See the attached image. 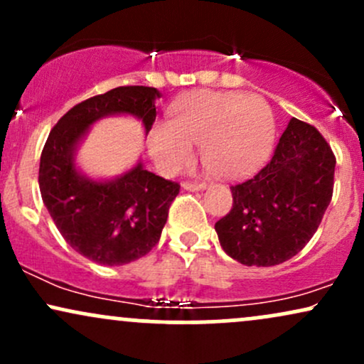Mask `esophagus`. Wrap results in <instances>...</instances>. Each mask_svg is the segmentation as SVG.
Segmentation results:
<instances>
[{"instance_id":"34e87169","label":"esophagus","mask_w":364,"mask_h":364,"mask_svg":"<svg viewBox=\"0 0 364 364\" xmlns=\"http://www.w3.org/2000/svg\"><path fill=\"white\" fill-rule=\"evenodd\" d=\"M207 186L205 181H185L183 183V188L188 191H196V190H203Z\"/></svg>"}]
</instances>
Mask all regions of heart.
Instances as JSON below:
<instances>
[{
	"label": "heart",
	"instance_id": "1",
	"mask_svg": "<svg viewBox=\"0 0 364 364\" xmlns=\"http://www.w3.org/2000/svg\"><path fill=\"white\" fill-rule=\"evenodd\" d=\"M275 139L272 107L260 95L200 90L173 106L171 123L159 121L149 136L150 156L164 173H176L202 145L212 174L243 178L269 157Z\"/></svg>",
	"mask_w": 364,
	"mask_h": 364
}]
</instances>
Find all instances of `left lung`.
<instances>
[{"label":"left lung","mask_w":364,"mask_h":364,"mask_svg":"<svg viewBox=\"0 0 364 364\" xmlns=\"http://www.w3.org/2000/svg\"><path fill=\"white\" fill-rule=\"evenodd\" d=\"M333 171L327 140L292 118L269 164L231 186L232 208L215 223L224 252L248 267L279 265L298 255L332 200Z\"/></svg>","instance_id":"obj_1"}]
</instances>
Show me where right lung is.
I'll list each match as a JSON object with an SVG mask.
<instances>
[{"label":"right lung","mask_w":364,"mask_h":364,"mask_svg":"<svg viewBox=\"0 0 364 364\" xmlns=\"http://www.w3.org/2000/svg\"><path fill=\"white\" fill-rule=\"evenodd\" d=\"M157 89L116 87L94 95L54 124L41 154L39 188L58 231L75 252L99 265H124L159 243L179 183L156 176L141 162L109 181H94L75 168V149L104 116L133 114L145 133L156 121Z\"/></svg>","instance_id":"add662e5"}]
</instances>
